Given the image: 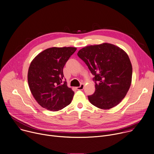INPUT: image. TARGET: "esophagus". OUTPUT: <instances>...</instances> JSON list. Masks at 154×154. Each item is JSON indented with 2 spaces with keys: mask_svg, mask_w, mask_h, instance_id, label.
Instances as JSON below:
<instances>
[{
  "mask_svg": "<svg viewBox=\"0 0 154 154\" xmlns=\"http://www.w3.org/2000/svg\"><path fill=\"white\" fill-rule=\"evenodd\" d=\"M84 87V84H81L80 86L76 87V89L78 90H83Z\"/></svg>",
  "mask_w": 154,
  "mask_h": 154,
  "instance_id": "1",
  "label": "esophagus"
}]
</instances>
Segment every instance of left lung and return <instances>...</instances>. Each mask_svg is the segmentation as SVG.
<instances>
[{
	"mask_svg": "<svg viewBox=\"0 0 154 154\" xmlns=\"http://www.w3.org/2000/svg\"><path fill=\"white\" fill-rule=\"evenodd\" d=\"M78 56L94 76L95 93L88 96L91 104L101 109L118 105L132 81V67L127 53L115 45L104 43L82 48Z\"/></svg>",
	"mask_w": 154,
	"mask_h": 154,
	"instance_id": "left-lung-1",
	"label": "left lung"
}]
</instances>
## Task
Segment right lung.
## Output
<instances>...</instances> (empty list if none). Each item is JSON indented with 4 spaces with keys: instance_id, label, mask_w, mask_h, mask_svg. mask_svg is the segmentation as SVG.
Instances as JSON below:
<instances>
[{
    "instance_id": "add662e5",
    "label": "right lung",
    "mask_w": 154,
    "mask_h": 154,
    "mask_svg": "<svg viewBox=\"0 0 154 154\" xmlns=\"http://www.w3.org/2000/svg\"><path fill=\"white\" fill-rule=\"evenodd\" d=\"M75 47L47 48L31 63L28 82L31 92L38 104L51 111H58L69 105L74 91L64 80L63 68Z\"/></svg>"
}]
</instances>
